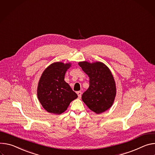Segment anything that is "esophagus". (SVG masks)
<instances>
[{
  "instance_id": "obj_1",
  "label": "esophagus",
  "mask_w": 155,
  "mask_h": 155,
  "mask_svg": "<svg viewBox=\"0 0 155 155\" xmlns=\"http://www.w3.org/2000/svg\"><path fill=\"white\" fill-rule=\"evenodd\" d=\"M77 94L78 95V97L81 98V95H82V92L81 91H78V92H77Z\"/></svg>"
}]
</instances>
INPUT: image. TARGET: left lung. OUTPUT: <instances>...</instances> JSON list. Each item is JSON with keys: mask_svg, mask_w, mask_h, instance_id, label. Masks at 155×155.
<instances>
[{"mask_svg": "<svg viewBox=\"0 0 155 155\" xmlns=\"http://www.w3.org/2000/svg\"><path fill=\"white\" fill-rule=\"evenodd\" d=\"M79 65L89 77V87L83 93L82 101L97 114L105 112L112 106L116 94L111 72L101 62L82 61Z\"/></svg>", "mask_w": 155, "mask_h": 155, "instance_id": "8db88e82", "label": "left lung"}]
</instances>
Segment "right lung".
<instances>
[{"instance_id":"right-lung-1","label":"right lung","mask_w":155,"mask_h":155,"mask_svg":"<svg viewBox=\"0 0 155 155\" xmlns=\"http://www.w3.org/2000/svg\"><path fill=\"white\" fill-rule=\"evenodd\" d=\"M70 63L56 62L43 72L38 87V97L43 108L48 113L60 114L66 110L78 95L64 81V75Z\"/></svg>"}]
</instances>
